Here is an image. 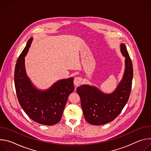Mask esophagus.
<instances>
[{
	"instance_id": "esophagus-1",
	"label": "esophagus",
	"mask_w": 151,
	"mask_h": 151,
	"mask_svg": "<svg viewBox=\"0 0 151 151\" xmlns=\"http://www.w3.org/2000/svg\"><path fill=\"white\" fill-rule=\"evenodd\" d=\"M81 83H82V78L79 77H77L74 79V84L76 86V87L77 86H79Z\"/></svg>"
}]
</instances>
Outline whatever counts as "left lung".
Instances as JSON below:
<instances>
[{
  "instance_id": "1",
  "label": "left lung",
  "mask_w": 151,
  "mask_h": 151,
  "mask_svg": "<svg viewBox=\"0 0 151 151\" xmlns=\"http://www.w3.org/2000/svg\"><path fill=\"white\" fill-rule=\"evenodd\" d=\"M120 47L125 58V69L122 81L112 93L104 94L89 85L77 88L85 119L90 124L100 125L112 121L121 112L130 97L133 76V64L125 45L122 44Z\"/></svg>"
}]
</instances>
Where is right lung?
<instances>
[{"instance_id": "add662e5", "label": "right lung", "mask_w": 151, "mask_h": 151, "mask_svg": "<svg viewBox=\"0 0 151 151\" xmlns=\"http://www.w3.org/2000/svg\"><path fill=\"white\" fill-rule=\"evenodd\" d=\"M30 38L15 64L14 83L20 106L33 121L43 125H52L62 116L68 97L74 89L73 78L58 81L45 91L36 88L27 77L24 57L32 41Z\"/></svg>"}]
</instances>
